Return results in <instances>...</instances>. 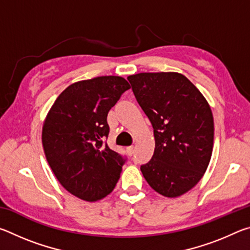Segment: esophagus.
I'll return each instance as SVG.
<instances>
[{"mask_svg": "<svg viewBox=\"0 0 250 250\" xmlns=\"http://www.w3.org/2000/svg\"><path fill=\"white\" fill-rule=\"evenodd\" d=\"M133 151H134L133 146H130L126 147V153H128V155H132Z\"/></svg>", "mask_w": 250, "mask_h": 250, "instance_id": "obj_1", "label": "esophagus"}]
</instances>
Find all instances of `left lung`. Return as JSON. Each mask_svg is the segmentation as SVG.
Wrapping results in <instances>:
<instances>
[{"instance_id": "1", "label": "left lung", "mask_w": 250, "mask_h": 250, "mask_svg": "<svg viewBox=\"0 0 250 250\" xmlns=\"http://www.w3.org/2000/svg\"><path fill=\"white\" fill-rule=\"evenodd\" d=\"M128 80L153 126L155 149L141 166L146 181L166 197L193 188L208 167L214 119L202 92L179 73H140Z\"/></svg>"}]
</instances>
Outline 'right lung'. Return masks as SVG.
<instances>
[{
	"mask_svg": "<svg viewBox=\"0 0 250 250\" xmlns=\"http://www.w3.org/2000/svg\"><path fill=\"white\" fill-rule=\"evenodd\" d=\"M130 84L119 76L71 83L55 100L42 131L46 160L62 188L80 200L111 193L125 159L105 145L109 110Z\"/></svg>",
	"mask_w": 250,
	"mask_h": 250,
	"instance_id": "right-lung-1",
	"label": "right lung"
}]
</instances>
